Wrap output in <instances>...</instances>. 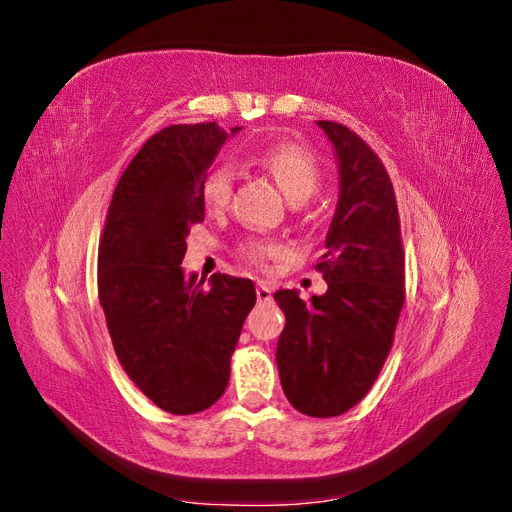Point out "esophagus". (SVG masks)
<instances>
[{"mask_svg":"<svg viewBox=\"0 0 512 512\" xmlns=\"http://www.w3.org/2000/svg\"><path fill=\"white\" fill-rule=\"evenodd\" d=\"M271 292H273V290H271V286H269L267 282H260V284L256 286V297H258L260 303H269V301L273 299Z\"/></svg>","mask_w":512,"mask_h":512,"instance_id":"esophagus-1","label":"esophagus"}]
</instances>
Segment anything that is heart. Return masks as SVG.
<instances>
[{
	"label": "heart",
	"instance_id": "b5f03b06",
	"mask_svg": "<svg viewBox=\"0 0 512 512\" xmlns=\"http://www.w3.org/2000/svg\"><path fill=\"white\" fill-rule=\"evenodd\" d=\"M252 162L277 181L292 205L305 203L320 188L322 166L314 153L303 145L284 143L262 147L252 153ZM235 175V166L230 162H220L209 170L203 188H200V196H203V203L209 211H222L230 203ZM243 254L256 265H262L267 258L280 254V245L269 241H250L243 245Z\"/></svg>",
	"mask_w": 512,
	"mask_h": 512
}]
</instances>
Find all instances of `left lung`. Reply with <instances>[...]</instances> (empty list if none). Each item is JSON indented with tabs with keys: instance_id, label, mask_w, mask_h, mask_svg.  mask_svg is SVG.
<instances>
[{
	"instance_id": "8db88e82",
	"label": "left lung",
	"mask_w": 512,
	"mask_h": 512,
	"mask_svg": "<svg viewBox=\"0 0 512 512\" xmlns=\"http://www.w3.org/2000/svg\"><path fill=\"white\" fill-rule=\"evenodd\" d=\"M335 149L337 209L316 271L327 292L273 297L286 316L277 369L290 404L307 416H339L367 395L391 352L404 307L406 258L393 183L384 164L342 123L318 121Z\"/></svg>"
}]
</instances>
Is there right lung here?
<instances>
[{
	"mask_svg": "<svg viewBox=\"0 0 512 512\" xmlns=\"http://www.w3.org/2000/svg\"><path fill=\"white\" fill-rule=\"evenodd\" d=\"M241 128L168 126L123 170L98 254V297L121 367L153 404L196 414L218 401L230 356L256 303L252 280L185 275L190 228L205 220L200 188Z\"/></svg>",
	"mask_w": 512,
	"mask_h": 512,
	"instance_id": "obj_1",
	"label": "right lung"
}]
</instances>
